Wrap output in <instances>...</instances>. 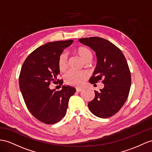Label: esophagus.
<instances>
[{
  "instance_id": "obj_1",
  "label": "esophagus",
  "mask_w": 152,
  "mask_h": 152,
  "mask_svg": "<svg viewBox=\"0 0 152 152\" xmlns=\"http://www.w3.org/2000/svg\"><path fill=\"white\" fill-rule=\"evenodd\" d=\"M76 92H80L83 91V89L81 88H76Z\"/></svg>"
}]
</instances>
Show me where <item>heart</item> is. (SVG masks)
<instances>
[{"instance_id": "b5f03b06", "label": "heart", "mask_w": 152, "mask_h": 152, "mask_svg": "<svg viewBox=\"0 0 152 152\" xmlns=\"http://www.w3.org/2000/svg\"><path fill=\"white\" fill-rule=\"evenodd\" d=\"M77 54L84 61L92 58V53L86 47H80L77 50ZM68 54L66 52H63L58 57V65L60 71H64L67 66ZM64 80L66 83L72 86H81L85 81L88 78V74L85 72H80L70 70L64 76Z\"/></svg>"}]
</instances>
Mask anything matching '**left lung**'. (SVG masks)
<instances>
[{"instance_id": "obj_1", "label": "left lung", "mask_w": 152, "mask_h": 152, "mask_svg": "<svg viewBox=\"0 0 152 152\" xmlns=\"http://www.w3.org/2000/svg\"><path fill=\"white\" fill-rule=\"evenodd\" d=\"M79 41L94 50L97 65L91 83L102 80L104 85L100 91L95 92L94 98L88 104L93 114L108 118L115 114L128 98L131 86V75L126 58L118 47L103 38L93 37Z\"/></svg>"}]
</instances>
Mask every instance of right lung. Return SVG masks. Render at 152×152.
I'll return each mask as SVG.
<instances>
[{
  "mask_svg": "<svg viewBox=\"0 0 152 152\" xmlns=\"http://www.w3.org/2000/svg\"><path fill=\"white\" fill-rule=\"evenodd\" d=\"M72 40L47 43L26 58L19 76V87L24 102L31 114L48 124L59 122L65 115L71 96L75 88L62 86L61 91L50 90V82L63 85L57 80L60 74L58 57L72 43Z\"/></svg>",
  "mask_w": 152,
  "mask_h": 152,
  "instance_id": "obj_1",
  "label": "right lung"
}]
</instances>
